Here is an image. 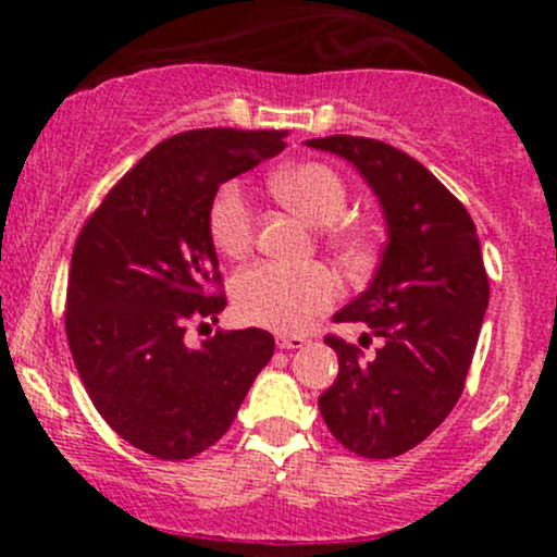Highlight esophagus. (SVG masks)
<instances>
[{
  "mask_svg": "<svg viewBox=\"0 0 557 557\" xmlns=\"http://www.w3.org/2000/svg\"><path fill=\"white\" fill-rule=\"evenodd\" d=\"M274 343H277L280 350H296L306 345V341L300 335H283V332H280V335H274Z\"/></svg>",
  "mask_w": 557,
  "mask_h": 557,
  "instance_id": "esophagus-1",
  "label": "esophagus"
}]
</instances>
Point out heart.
I'll list each match as a JSON object with an SVG mask.
<instances>
[{"label":"heart","mask_w":557,"mask_h":557,"mask_svg":"<svg viewBox=\"0 0 557 557\" xmlns=\"http://www.w3.org/2000/svg\"><path fill=\"white\" fill-rule=\"evenodd\" d=\"M272 190L285 207L309 225L330 227L348 207V185L327 164H300L274 175ZM207 227L212 246L222 257L243 259L253 246V207L240 183L216 188L209 203ZM332 251L345 261L359 259L367 238L356 230L332 227ZM337 283L324 267L257 264L240 272L233 283V304L243 322L274 332H300L335 300Z\"/></svg>","instance_id":"b5f03b06"}]
</instances>
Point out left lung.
Segmentation results:
<instances>
[{"label":"left lung","mask_w":557,"mask_h":557,"mask_svg":"<svg viewBox=\"0 0 557 557\" xmlns=\"http://www.w3.org/2000/svg\"><path fill=\"white\" fill-rule=\"evenodd\" d=\"M306 146L354 164L380 201L387 246L372 283L337 311L380 337L374 359L327 337L337 380L319 395L324 424L363 458H393L443 424L463 393L490 283L474 220L417 159L374 138L330 136Z\"/></svg>","instance_id":"1"}]
</instances>
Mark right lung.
<instances>
[{"label": "right lung", "mask_w": 557, "mask_h": 557, "mask_svg": "<svg viewBox=\"0 0 557 557\" xmlns=\"http://www.w3.org/2000/svg\"><path fill=\"white\" fill-rule=\"evenodd\" d=\"M285 131L177 133L154 146L88 216L73 248L65 327L96 411L162 461L214 445L274 354L267 330L185 345L188 319H214L225 296L207 212L222 183L285 149Z\"/></svg>", "instance_id": "add662e5"}]
</instances>
